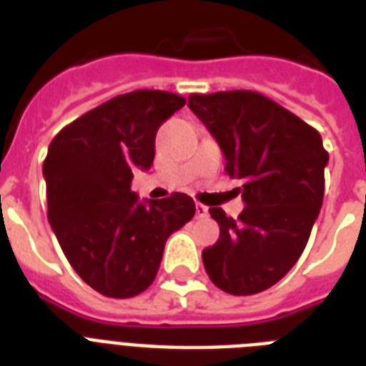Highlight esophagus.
Instances as JSON below:
<instances>
[{"mask_svg": "<svg viewBox=\"0 0 366 366\" xmlns=\"http://www.w3.org/2000/svg\"><path fill=\"white\" fill-rule=\"evenodd\" d=\"M207 214H209V209L205 205H201V203H195V217L205 218Z\"/></svg>", "mask_w": 366, "mask_h": 366, "instance_id": "34e87169", "label": "esophagus"}]
</instances>
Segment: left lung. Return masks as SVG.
Instances as JSON below:
<instances>
[{
    "label": "left lung",
    "instance_id": "left-lung-1",
    "mask_svg": "<svg viewBox=\"0 0 366 366\" xmlns=\"http://www.w3.org/2000/svg\"><path fill=\"white\" fill-rule=\"evenodd\" d=\"M188 106L217 138L244 201L237 220L209 209L220 237L201 254L207 275L229 295L262 292L306 249L323 205L329 154L313 127L254 91L194 93Z\"/></svg>",
    "mask_w": 366,
    "mask_h": 366
}]
</instances>
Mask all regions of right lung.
<instances>
[{"label": "right lung", "instance_id": "right-lung-1", "mask_svg": "<svg viewBox=\"0 0 366 366\" xmlns=\"http://www.w3.org/2000/svg\"><path fill=\"white\" fill-rule=\"evenodd\" d=\"M186 104L167 91L119 94L66 125L43 163L49 222L77 275L97 292L131 298L154 283L172 232L195 214L172 194L138 201L132 171L154 163L155 134Z\"/></svg>", "mask_w": 366, "mask_h": 366}]
</instances>
